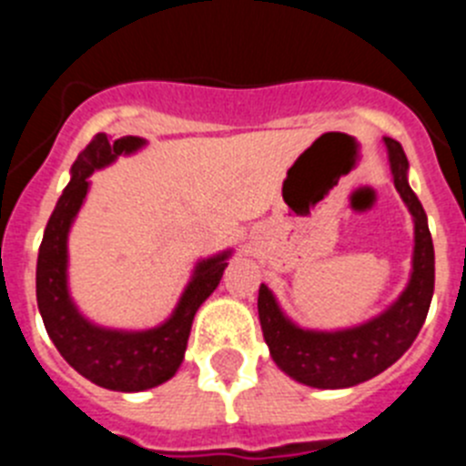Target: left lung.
Segmentation results:
<instances>
[{"label": "left lung", "mask_w": 466, "mask_h": 466, "mask_svg": "<svg viewBox=\"0 0 466 466\" xmlns=\"http://www.w3.org/2000/svg\"><path fill=\"white\" fill-rule=\"evenodd\" d=\"M394 188L413 217V261L409 284L380 315L355 327L303 329L287 317L268 284L258 287V319L279 371L317 390H343L371 380L413 345L434 294V245L422 203L409 187V158L401 144L382 137Z\"/></svg>", "instance_id": "left-lung-1"}]
</instances>
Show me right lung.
<instances>
[{
  "mask_svg": "<svg viewBox=\"0 0 466 466\" xmlns=\"http://www.w3.org/2000/svg\"><path fill=\"white\" fill-rule=\"evenodd\" d=\"M142 147H147V139L133 135L121 139H109L105 133L95 135L74 160L69 170L72 179L57 198L36 258V306L53 345L74 371L116 392H144L175 376L184 361L193 317L219 287L233 254V249H224L200 258L172 315L158 327L142 331L100 327L76 308L69 294L67 240L69 228L88 196V177L111 166L118 156L137 154Z\"/></svg>",
  "mask_w": 466,
  "mask_h": 466,
  "instance_id": "obj_1",
  "label": "right lung"
}]
</instances>
